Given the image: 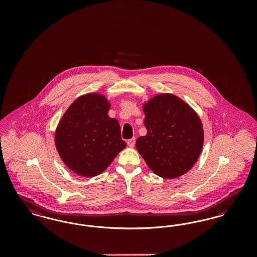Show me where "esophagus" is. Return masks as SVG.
<instances>
[{
    "label": "esophagus",
    "instance_id": "34e87169",
    "mask_svg": "<svg viewBox=\"0 0 257 257\" xmlns=\"http://www.w3.org/2000/svg\"><path fill=\"white\" fill-rule=\"evenodd\" d=\"M135 144H136V139H135V138H132V139H130V140L127 141V145H128V147H134Z\"/></svg>",
    "mask_w": 257,
    "mask_h": 257
}]
</instances>
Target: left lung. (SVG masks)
Instances as JSON below:
<instances>
[{
	"label": "left lung",
	"mask_w": 257,
	"mask_h": 257,
	"mask_svg": "<svg viewBox=\"0 0 257 257\" xmlns=\"http://www.w3.org/2000/svg\"><path fill=\"white\" fill-rule=\"evenodd\" d=\"M143 110L147 134L138 138L136 147L149 169L166 179L190 171L204 142L202 123L196 110L171 93L150 98Z\"/></svg>",
	"instance_id": "1"
}]
</instances>
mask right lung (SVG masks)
<instances>
[{
  "label": "right lung",
  "mask_w": 257,
  "mask_h": 257,
  "mask_svg": "<svg viewBox=\"0 0 257 257\" xmlns=\"http://www.w3.org/2000/svg\"><path fill=\"white\" fill-rule=\"evenodd\" d=\"M110 108L105 95L86 93L68 107L57 126L59 155L78 175L93 177L102 173L126 147L118 120L108 114Z\"/></svg>",
  "instance_id": "1"
}]
</instances>
